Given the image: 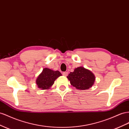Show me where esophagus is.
<instances>
[{"label":"esophagus","instance_id":"1","mask_svg":"<svg viewBox=\"0 0 129 129\" xmlns=\"http://www.w3.org/2000/svg\"><path fill=\"white\" fill-rule=\"evenodd\" d=\"M62 74H63V75L64 76H67L68 75V73L67 72H63Z\"/></svg>","mask_w":129,"mask_h":129}]
</instances>
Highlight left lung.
<instances>
[{
    "label": "left lung",
    "instance_id": "1",
    "mask_svg": "<svg viewBox=\"0 0 129 129\" xmlns=\"http://www.w3.org/2000/svg\"><path fill=\"white\" fill-rule=\"evenodd\" d=\"M71 85L79 89H87L93 86L95 76L90 71L79 67L71 72L67 76Z\"/></svg>",
    "mask_w": 129,
    "mask_h": 129
}]
</instances>
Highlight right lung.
<instances>
[{
  "label": "right lung",
  "instance_id": "obj_1",
  "mask_svg": "<svg viewBox=\"0 0 129 129\" xmlns=\"http://www.w3.org/2000/svg\"><path fill=\"white\" fill-rule=\"evenodd\" d=\"M61 75V73L57 71H54L50 69L45 68L36 80L38 87L42 89H47L51 87L54 81Z\"/></svg>",
  "mask_w": 129,
  "mask_h": 129
}]
</instances>
